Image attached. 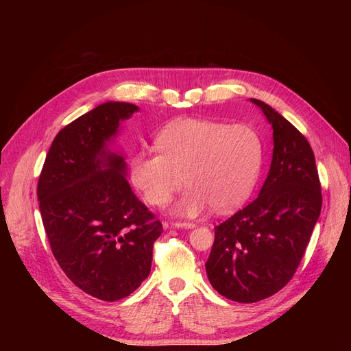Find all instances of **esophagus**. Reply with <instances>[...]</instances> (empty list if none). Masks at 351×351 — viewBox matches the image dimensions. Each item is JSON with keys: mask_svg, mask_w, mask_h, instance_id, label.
I'll return each instance as SVG.
<instances>
[{"mask_svg": "<svg viewBox=\"0 0 351 351\" xmlns=\"http://www.w3.org/2000/svg\"><path fill=\"white\" fill-rule=\"evenodd\" d=\"M173 227H176V228H193L195 227V224L193 222H186V221H176V222H173L171 224Z\"/></svg>", "mask_w": 351, "mask_h": 351, "instance_id": "obj_1", "label": "esophagus"}]
</instances>
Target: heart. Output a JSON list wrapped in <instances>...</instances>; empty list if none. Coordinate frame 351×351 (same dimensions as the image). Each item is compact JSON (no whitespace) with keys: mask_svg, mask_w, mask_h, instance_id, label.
<instances>
[{"mask_svg":"<svg viewBox=\"0 0 351 351\" xmlns=\"http://www.w3.org/2000/svg\"><path fill=\"white\" fill-rule=\"evenodd\" d=\"M155 149L132 158V182L147 204L164 206L184 180L189 189L174 208L184 217L209 206L217 212L239 208L250 196L262 165L261 137L247 124L176 120L156 134Z\"/></svg>","mask_w":351,"mask_h":351,"instance_id":"b5f03b06","label":"heart"}]
</instances>
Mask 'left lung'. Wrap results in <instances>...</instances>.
I'll list each match as a JSON object with an SVG mask.
<instances>
[{
  "label": "left lung",
  "instance_id": "obj_1",
  "mask_svg": "<svg viewBox=\"0 0 351 351\" xmlns=\"http://www.w3.org/2000/svg\"><path fill=\"white\" fill-rule=\"evenodd\" d=\"M250 101L272 125L271 168L259 196L215 227L205 263L212 287L239 303L267 299L293 278L322 208L309 142L268 104Z\"/></svg>",
  "mask_w": 351,
  "mask_h": 351
}]
</instances>
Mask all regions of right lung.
<instances>
[{
	"instance_id": "right-lung-1",
	"label": "right lung",
	"mask_w": 351,
	"mask_h": 351,
	"mask_svg": "<svg viewBox=\"0 0 351 351\" xmlns=\"http://www.w3.org/2000/svg\"><path fill=\"white\" fill-rule=\"evenodd\" d=\"M139 108L105 102L61 129L38 182L52 254L74 285L99 300L130 295L151 272L162 224L136 197L124 158L107 142Z\"/></svg>"
}]
</instances>
